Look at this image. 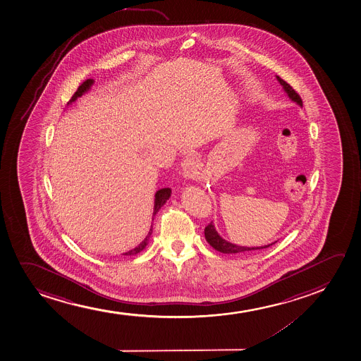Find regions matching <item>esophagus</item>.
I'll use <instances>...</instances> for the list:
<instances>
[{
    "label": "esophagus",
    "instance_id": "obj_1",
    "mask_svg": "<svg viewBox=\"0 0 361 361\" xmlns=\"http://www.w3.org/2000/svg\"><path fill=\"white\" fill-rule=\"evenodd\" d=\"M181 166H183V173L181 174H183V178H186V180L195 178L197 175L200 174L197 164H195V161L192 158H186L181 163Z\"/></svg>",
    "mask_w": 361,
    "mask_h": 361
}]
</instances>
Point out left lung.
Instances as JSON below:
<instances>
[{
    "label": "left lung",
    "instance_id": "obj_1",
    "mask_svg": "<svg viewBox=\"0 0 361 361\" xmlns=\"http://www.w3.org/2000/svg\"><path fill=\"white\" fill-rule=\"evenodd\" d=\"M276 80L279 81L280 85H283L285 92L288 93V98L291 99L293 102H297L300 106H302V99L298 94L296 93V90H293L291 85H288V82H285L284 80H281L279 76H276ZM204 234H205V239L210 245L215 249V250L224 252V254H242V252H247V251L252 250H261V249H266L269 246L276 244V242L268 244L264 246H256V247H247V246H239L232 243L227 242L224 238L220 237V234L217 233L215 226L212 222H210L205 229H204Z\"/></svg>",
    "mask_w": 361,
    "mask_h": 361
}]
</instances>
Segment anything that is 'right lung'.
<instances>
[{"label":"right lung","mask_w":361,"mask_h":361,"mask_svg":"<svg viewBox=\"0 0 361 361\" xmlns=\"http://www.w3.org/2000/svg\"><path fill=\"white\" fill-rule=\"evenodd\" d=\"M94 81L93 80H85L83 83H82L78 88H77L76 92H75V94L73 95V98L70 99V102H68V104H71V102H75L77 98H80V97H82L83 94L87 92V90H90V87H92V85H93ZM170 195H171V190L170 188H161V190H159V191H157V193H156V195H154V209H153V216L157 214L158 210L166 204V200H169ZM151 234H152V225H151V228H149V232L147 235H146V238H145L144 240L139 244V245L136 246V247H134L133 250L128 251V252H126L124 255H128V256H132V255H136L139 254L140 251L144 250L145 247H146V245H147V242H149V238L151 237Z\"/></svg>","instance_id":"1"}]
</instances>
